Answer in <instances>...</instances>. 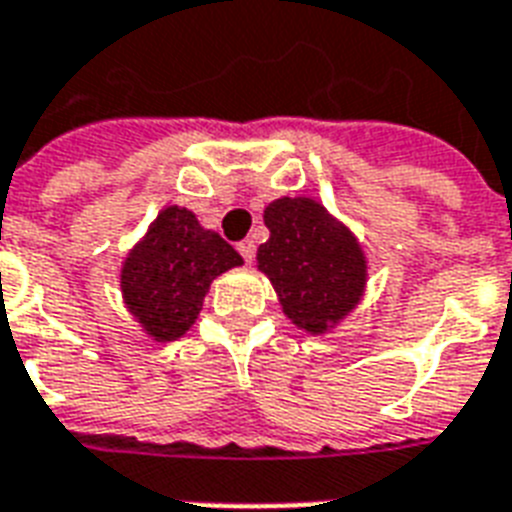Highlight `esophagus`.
Returning <instances> with one entry per match:
<instances>
[{
	"label": "esophagus",
	"mask_w": 512,
	"mask_h": 512,
	"mask_svg": "<svg viewBox=\"0 0 512 512\" xmlns=\"http://www.w3.org/2000/svg\"><path fill=\"white\" fill-rule=\"evenodd\" d=\"M239 255L244 257V263H252V260H255V241L252 239H244V241H239Z\"/></svg>",
	"instance_id": "34e87169"
}]
</instances>
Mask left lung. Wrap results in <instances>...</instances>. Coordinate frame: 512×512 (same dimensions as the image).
<instances>
[{"mask_svg": "<svg viewBox=\"0 0 512 512\" xmlns=\"http://www.w3.org/2000/svg\"><path fill=\"white\" fill-rule=\"evenodd\" d=\"M263 220L271 239L257 249V271L271 279L295 327L327 335L364 297V249L348 225L308 196L271 201Z\"/></svg>", "mask_w": 512, "mask_h": 512, "instance_id": "1", "label": "left lung"}]
</instances>
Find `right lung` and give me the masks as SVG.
<instances>
[{
    "label": "right lung",
    "mask_w": 512,
    "mask_h": 512,
    "mask_svg": "<svg viewBox=\"0 0 512 512\" xmlns=\"http://www.w3.org/2000/svg\"><path fill=\"white\" fill-rule=\"evenodd\" d=\"M241 263L239 252L207 231L191 209L170 204L124 257V308L151 340L172 342L199 319L209 284Z\"/></svg>",
    "instance_id": "obj_1"
}]
</instances>
